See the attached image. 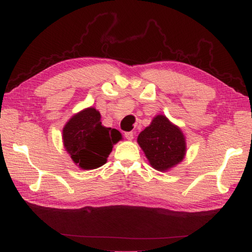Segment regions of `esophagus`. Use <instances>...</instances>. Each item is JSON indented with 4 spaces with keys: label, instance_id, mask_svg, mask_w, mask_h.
Returning <instances> with one entry per match:
<instances>
[{
    "label": "esophagus",
    "instance_id": "esophagus-1",
    "mask_svg": "<svg viewBox=\"0 0 252 252\" xmlns=\"http://www.w3.org/2000/svg\"><path fill=\"white\" fill-rule=\"evenodd\" d=\"M125 138L127 139V140H132L134 139V132L132 131H128V132H125Z\"/></svg>",
    "mask_w": 252,
    "mask_h": 252
}]
</instances>
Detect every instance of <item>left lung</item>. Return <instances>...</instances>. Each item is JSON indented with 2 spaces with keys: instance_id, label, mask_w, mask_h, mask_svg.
Segmentation results:
<instances>
[{
  "instance_id": "obj_1",
  "label": "left lung",
  "mask_w": 252,
  "mask_h": 252,
  "mask_svg": "<svg viewBox=\"0 0 252 252\" xmlns=\"http://www.w3.org/2000/svg\"><path fill=\"white\" fill-rule=\"evenodd\" d=\"M137 142L151 167L161 172L177 167L187 154V140L181 128L162 114L153 118L138 135Z\"/></svg>"
}]
</instances>
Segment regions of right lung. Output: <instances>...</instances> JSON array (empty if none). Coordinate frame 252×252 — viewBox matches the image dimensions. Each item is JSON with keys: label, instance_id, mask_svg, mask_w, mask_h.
<instances>
[{"label": "right lung", "instance_id": "obj_1", "mask_svg": "<svg viewBox=\"0 0 252 252\" xmlns=\"http://www.w3.org/2000/svg\"><path fill=\"white\" fill-rule=\"evenodd\" d=\"M121 139L122 134L117 129L102 125L101 114L92 106L74 114L63 129L64 149L82 170L105 164L113 146Z\"/></svg>", "mask_w": 252, "mask_h": 252}]
</instances>
